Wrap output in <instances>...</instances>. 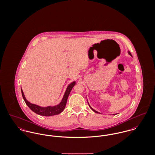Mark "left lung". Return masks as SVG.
Instances as JSON below:
<instances>
[{"label":"left lung","mask_w":155,"mask_h":155,"mask_svg":"<svg viewBox=\"0 0 155 155\" xmlns=\"http://www.w3.org/2000/svg\"><path fill=\"white\" fill-rule=\"evenodd\" d=\"M128 53H129V54L130 55H131V57H132V55H131V53L130 52V51H128ZM88 105H89V106H90V107L91 108V109L94 111V112H95V113H100L99 112H98V111H95V110H94L92 107H91L90 106V104H89V103H88ZM116 114H113V115H116Z\"/></svg>","instance_id":"8db88e82"}]
</instances>
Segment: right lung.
<instances>
[{
    "mask_svg": "<svg viewBox=\"0 0 155 155\" xmlns=\"http://www.w3.org/2000/svg\"><path fill=\"white\" fill-rule=\"evenodd\" d=\"M75 81H73L72 83L68 85L61 101L58 105L55 106L41 107L39 106L36 105L34 104H32L26 99L22 88H21V92H22V95L25 103L32 111H33L34 113H35L39 115H41V116H52L59 114L62 111H63V110H64L65 106H66L68 97L69 96V94H70L73 87L75 85Z\"/></svg>",
    "mask_w": 155,
    "mask_h": 155,
    "instance_id": "1",
    "label": "right lung"
}]
</instances>
